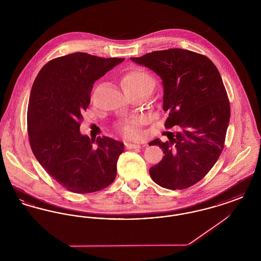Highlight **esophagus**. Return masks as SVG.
<instances>
[{
    "label": "esophagus",
    "instance_id": "34e87169",
    "mask_svg": "<svg viewBox=\"0 0 261 261\" xmlns=\"http://www.w3.org/2000/svg\"><path fill=\"white\" fill-rule=\"evenodd\" d=\"M142 146L141 145H138V144H129V143H126L125 144V148L128 149H140Z\"/></svg>",
    "mask_w": 261,
    "mask_h": 261
}]
</instances>
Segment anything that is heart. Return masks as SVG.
Segmentation results:
<instances>
[{"mask_svg":"<svg viewBox=\"0 0 261 261\" xmlns=\"http://www.w3.org/2000/svg\"><path fill=\"white\" fill-rule=\"evenodd\" d=\"M121 87L125 93L133 91H150L153 81L149 73L141 68L128 69L121 77ZM145 122L143 117H135L120 125V130L126 138H137L140 135V127Z\"/></svg>","mask_w":261,"mask_h":261,"instance_id":"1","label":"heart"}]
</instances>
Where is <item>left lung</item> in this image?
Segmentation results:
<instances>
[{"label":"left lung","instance_id":"left-lung-1","mask_svg":"<svg viewBox=\"0 0 261 261\" xmlns=\"http://www.w3.org/2000/svg\"><path fill=\"white\" fill-rule=\"evenodd\" d=\"M147 66L163 84L164 127H176L168 140L155 139L164 156L149 168L151 179L169 190L195 185L210 172L222 152L230 120V102L217 67L198 53L183 49L154 50L131 58Z\"/></svg>","mask_w":261,"mask_h":261}]
</instances>
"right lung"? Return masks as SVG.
I'll list each match as a JSON object with an SVG mask.
<instances>
[{
    "label": "right lung",
    "mask_w": 261,
    "mask_h": 261,
    "mask_svg": "<svg viewBox=\"0 0 261 261\" xmlns=\"http://www.w3.org/2000/svg\"><path fill=\"white\" fill-rule=\"evenodd\" d=\"M123 61L74 53L47 62L33 83L27 111L30 147L46 172L70 192H97L116 177L123 143L105 136L95 141L79 130L93 84Z\"/></svg>",
    "instance_id": "1"
}]
</instances>
